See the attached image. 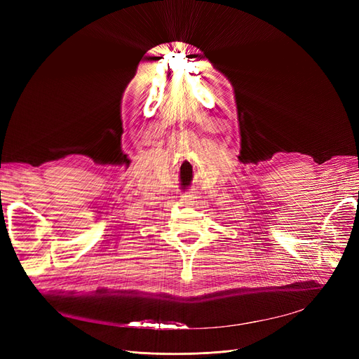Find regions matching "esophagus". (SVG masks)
Here are the masks:
<instances>
[{
  "label": "esophagus",
  "instance_id": "obj_1",
  "mask_svg": "<svg viewBox=\"0 0 359 359\" xmlns=\"http://www.w3.org/2000/svg\"><path fill=\"white\" fill-rule=\"evenodd\" d=\"M194 199H196V191H187L181 196V202L186 205H193Z\"/></svg>",
  "mask_w": 359,
  "mask_h": 359
}]
</instances>
